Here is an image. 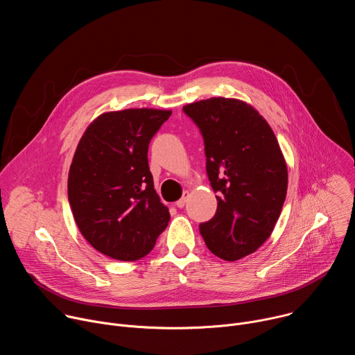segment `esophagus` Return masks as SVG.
<instances>
[{
	"mask_svg": "<svg viewBox=\"0 0 355 355\" xmlns=\"http://www.w3.org/2000/svg\"><path fill=\"white\" fill-rule=\"evenodd\" d=\"M188 195H189V192H188V191H185V192H184V195H182V198H180V199L175 202V207H177V208H184V207H185V204H187V199H188Z\"/></svg>",
	"mask_w": 355,
	"mask_h": 355,
	"instance_id": "obj_1",
	"label": "esophagus"
}]
</instances>
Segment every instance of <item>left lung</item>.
Here are the masks:
<instances>
[{
    "instance_id": "1",
    "label": "left lung",
    "mask_w": 355,
    "mask_h": 355,
    "mask_svg": "<svg viewBox=\"0 0 355 355\" xmlns=\"http://www.w3.org/2000/svg\"><path fill=\"white\" fill-rule=\"evenodd\" d=\"M182 111L205 143L207 173L218 193L215 216L199 225L207 247L236 261L270 237L288 188L286 163L267 121L233 98H209Z\"/></svg>"
}]
</instances>
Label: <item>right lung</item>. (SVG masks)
<instances>
[{"mask_svg": "<svg viewBox=\"0 0 355 355\" xmlns=\"http://www.w3.org/2000/svg\"><path fill=\"white\" fill-rule=\"evenodd\" d=\"M170 115L150 108L105 112L78 141L69 202L84 239L111 259H143L170 222L147 160L150 140Z\"/></svg>", "mask_w": 355, "mask_h": 355, "instance_id": "add662e5", "label": "right lung"}]
</instances>
